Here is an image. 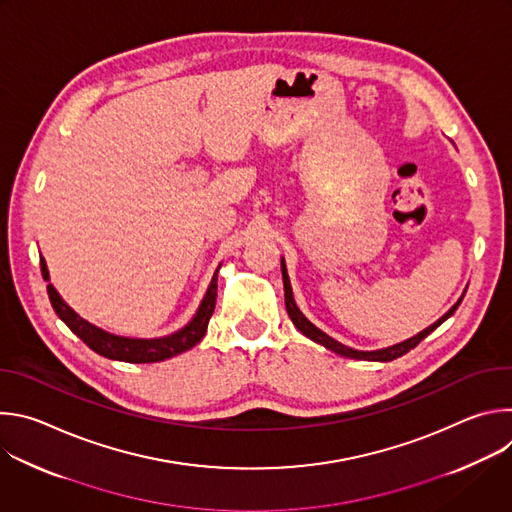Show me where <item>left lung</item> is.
I'll return each instance as SVG.
<instances>
[{"label": "left lung", "instance_id": "8db88e82", "mask_svg": "<svg viewBox=\"0 0 512 512\" xmlns=\"http://www.w3.org/2000/svg\"><path fill=\"white\" fill-rule=\"evenodd\" d=\"M281 277H283V289H285V310H287L291 322H294V326H296L306 338H310V340L322 344L324 348L332 350L334 354H340V356H344V358H356V360L389 362V360H395V358L407 354V352H409L411 348H415L427 334H431L437 326H442V324L458 310V306H460V302H462V298H464V296H462L440 320L433 322L429 328L421 330V332L415 334L413 338H407V340H403V342H399V344H393V346H387V348H381V350H354V348L344 346L342 342L334 340L332 336H328V334L322 332L320 328H316V326L302 314V310L298 308V304H296V300H294V291H291V283H289V275H287V267H285V259H283V257H281Z\"/></svg>", "mask_w": 512, "mask_h": 512}]
</instances>
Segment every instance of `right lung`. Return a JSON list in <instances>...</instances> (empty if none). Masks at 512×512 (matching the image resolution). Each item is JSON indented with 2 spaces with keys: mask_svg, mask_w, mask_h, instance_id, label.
Listing matches in <instances>:
<instances>
[{
  "mask_svg": "<svg viewBox=\"0 0 512 512\" xmlns=\"http://www.w3.org/2000/svg\"><path fill=\"white\" fill-rule=\"evenodd\" d=\"M40 267H42L44 279L50 281V273H48L44 257L40 259ZM218 269H221V265L216 267V271L210 279V285L206 289V294H204L196 314L192 316V320L186 326H182L180 330H176L174 334L160 336V338L117 336V334H111V332L87 322L85 318H81L75 310H72L60 298V294L52 283H48V298H50V304H52L54 312L58 314V318L97 354H101L105 358H111V360L133 362V364L162 362V360H168L172 356H178V354L190 350L192 346H196L204 338L206 328H208V320H210V316L214 312V306H216Z\"/></svg>",
  "mask_w": 512,
  "mask_h": 512,
  "instance_id": "add662e5",
  "label": "right lung"
}]
</instances>
